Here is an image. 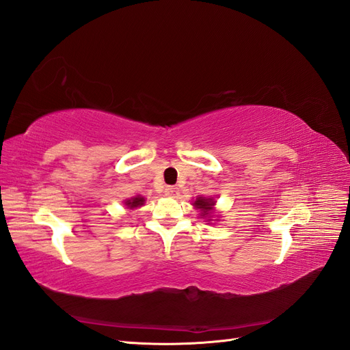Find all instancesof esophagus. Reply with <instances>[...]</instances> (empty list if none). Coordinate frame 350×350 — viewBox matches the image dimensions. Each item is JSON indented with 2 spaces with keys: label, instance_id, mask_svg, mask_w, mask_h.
<instances>
[{
  "label": "esophagus",
  "instance_id": "34e87169",
  "mask_svg": "<svg viewBox=\"0 0 350 350\" xmlns=\"http://www.w3.org/2000/svg\"><path fill=\"white\" fill-rule=\"evenodd\" d=\"M165 193H166L169 197H178V194H179L178 188H176V187H171V185L165 188Z\"/></svg>",
  "mask_w": 350,
  "mask_h": 350
}]
</instances>
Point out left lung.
I'll return each instance as SVG.
<instances>
[{"instance_id":"8db88e82","label":"left lung","mask_w":350,"mask_h":350,"mask_svg":"<svg viewBox=\"0 0 350 350\" xmlns=\"http://www.w3.org/2000/svg\"><path fill=\"white\" fill-rule=\"evenodd\" d=\"M216 201L213 198H206V197H197L194 201V207L200 208L201 216L203 217H210L211 211H213V206ZM210 220V219H208Z\"/></svg>"}]
</instances>
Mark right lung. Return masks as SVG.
<instances>
[{
  "label": "right lung",
  "instance_id": "1",
  "mask_svg": "<svg viewBox=\"0 0 350 350\" xmlns=\"http://www.w3.org/2000/svg\"><path fill=\"white\" fill-rule=\"evenodd\" d=\"M144 197H142V196H135V197H133V198H130V200H126L125 201V206L129 207V208H137V207H142L143 204H144Z\"/></svg>",
  "mask_w": 350,
  "mask_h": 350
}]
</instances>
